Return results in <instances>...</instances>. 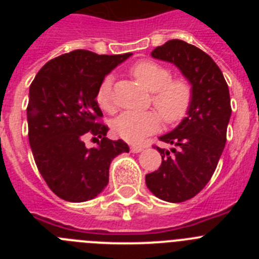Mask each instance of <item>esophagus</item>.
<instances>
[{"label":"esophagus","instance_id":"esophagus-1","mask_svg":"<svg viewBox=\"0 0 259 259\" xmlns=\"http://www.w3.org/2000/svg\"><path fill=\"white\" fill-rule=\"evenodd\" d=\"M141 150H144V145H137V144H135V145H131V152L132 153H140Z\"/></svg>","mask_w":259,"mask_h":259}]
</instances>
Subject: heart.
Instances as JSON below:
<instances>
[{"mask_svg": "<svg viewBox=\"0 0 259 259\" xmlns=\"http://www.w3.org/2000/svg\"><path fill=\"white\" fill-rule=\"evenodd\" d=\"M130 74L146 91L152 92L150 100L155 111H127L113 122L114 132L130 143H139L161 127V118L167 125H175L188 115L193 104V85L187 77H171L170 68L154 61L144 59L130 68ZM96 102L106 113L115 111L113 98V77L102 79L96 92Z\"/></svg>", "mask_w": 259, "mask_h": 259, "instance_id": "b5f03b06", "label": "heart"}]
</instances>
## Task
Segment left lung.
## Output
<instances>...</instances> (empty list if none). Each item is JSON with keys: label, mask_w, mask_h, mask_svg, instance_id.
Listing matches in <instances>:
<instances>
[{"label": "left lung", "mask_w": 259, "mask_h": 259, "mask_svg": "<svg viewBox=\"0 0 259 259\" xmlns=\"http://www.w3.org/2000/svg\"><path fill=\"white\" fill-rule=\"evenodd\" d=\"M152 57L178 66L193 85V104L187 118L172 132L159 137L172 148L154 145L162 163L145 176L146 187L158 198L183 202L200 193L217 168L232 111L230 91L211 57L185 41H167L153 50Z\"/></svg>", "instance_id": "1"}]
</instances>
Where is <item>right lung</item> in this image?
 <instances>
[{
    "label": "right lung",
    "mask_w": 259,
    "mask_h": 259,
    "mask_svg": "<svg viewBox=\"0 0 259 259\" xmlns=\"http://www.w3.org/2000/svg\"><path fill=\"white\" fill-rule=\"evenodd\" d=\"M132 53L100 56L77 49L50 59L29 87L27 106L28 140L36 166L59 198L84 202L101 193L109 183L110 163L130 148L109 140V127L96 92L105 76ZM91 136L98 146L88 150Z\"/></svg>",
    "instance_id": "add662e5"
}]
</instances>
